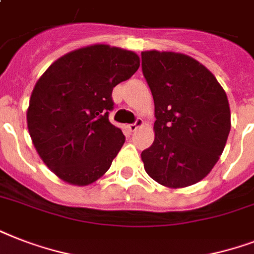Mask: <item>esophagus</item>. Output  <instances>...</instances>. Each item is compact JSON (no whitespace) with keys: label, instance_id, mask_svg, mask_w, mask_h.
Masks as SVG:
<instances>
[{"label":"esophagus","instance_id":"obj_1","mask_svg":"<svg viewBox=\"0 0 254 254\" xmlns=\"http://www.w3.org/2000/svg\"><path fill=\"white\" fill-rule=\"evenodd\" d=\"M143 125V120L142 119H137L135 120L134 124H130L129 127H127V129L130 131H135L138 127H141Z\"/></svg>","mask_w":254,"mask_h":254}]
</instances>
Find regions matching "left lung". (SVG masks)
I'll return each mask as SVG.
<instances>
[{"label":"left lung","mask_w":254,"mask_h":254,"mask_svg":"<svg viewBox=\"0 0 254 254\" xmlns=\"http://www.w3.org/2000/svg\"><path fill=\"white\" fill-rule=\"evenodd\" d=\"M142 72L154 99V142L141 153L159 185L183 189L211 173L231 130L227 93L196 59L173 51H142Z\"/></svg>","instance_id":"obj_1"}]
</instances>
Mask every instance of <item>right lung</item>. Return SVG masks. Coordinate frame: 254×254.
Segmentation results:
<instances>
[{
	"label": "right lung",
	"instance_id": "add662e5",
	"mask_svg": "<svg viewBox=\"0 0 254 254\" xmlns=\"http://www.w3.org/2000/svg\"><path fill=\"white\" fill-rule=\"evenodd\" d=\"M139 67V57L109 45L73 50L38 79L27 129L45 165L62 181L88 186L103 177L125 142L109 121L112 91Z\"/></svg>",
	"mask_w": 254,
	"mask_h": 254
}]
</instances>
